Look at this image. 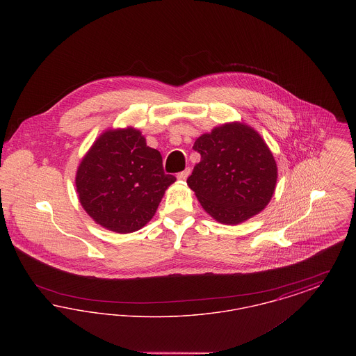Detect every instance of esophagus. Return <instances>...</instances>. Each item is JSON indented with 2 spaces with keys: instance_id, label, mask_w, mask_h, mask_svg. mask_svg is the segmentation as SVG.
<instances>
[{
  "instance_id": "1",
  "label": "esophagus",
  "mask_w": 356,
  "mask_h": 356,
  "mask_svg": "<svg viewBox=\"0 0 356 356\" xmlns=\"http://www.w3.org/2000/svg\"><path fill=\"white\" fill-rule=\"evenodd\" d=\"M189 173H191V168H186V170L177 173V179L179 180H186V177L189 176Z\"/></svg>"
}]
</instances>
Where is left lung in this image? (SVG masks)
I'll return each mask as SVG.
<instances>
[{"mask_svg":"<svg viewBox=\"0 0 356 356\" xmlns=\"http://www.w3.org/2000/svg\"><path fill=\"white\" fill-rule=\"evenodd\" d=\"M202 160L186 183L204 209L222 224H238L270 203L277 168L271 151L252 128L232 122L200 136L193 145Z\"/></svg>","mask_w":356,"mask_h":356,"instance_id":"obj_1","label":"left lung"}]
</instances>
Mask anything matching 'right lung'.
Returning a JSON list of instances; mask_svg holds the SVG:
<instances>
[{
	"mask_svg": "<svg viewBox=\"0 0 356 356\" xmlns=\"http://www.w3.org/2000/svg\"><path fill=\"white\" fill-rule=\"evenodd\" d=\"M176 177L163 170V157L147 147L141 132L106 131L85 154L76 176L80 203L106 229L131 234L151 220Z\"/></svg>",
	"mask_w": 356,
	"mask_h": 356,
	"instance_id": "obj_1",
	"label": "right lung"
}]
</instances>
